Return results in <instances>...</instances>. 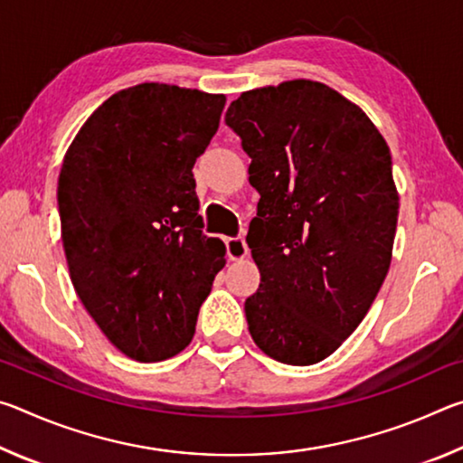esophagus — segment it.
Segmentation results:
<instances>
[{"mask_svg": "<svg viewBox=\"0 0 463 463\" xmlns=\"http://www.w3.org/2000/svg\"><path fill=\"white\" fill-rule=\"evenodd\" d=\"M226 253H229V260L231 261L245 260V257L249 255V249H247L245 239H242V237L226 239Z\"/></svg>", "mask_w": 463, "mask_h": 463, "instance_id": "esophagus-1", "label": "esophagus"}]
</instances>
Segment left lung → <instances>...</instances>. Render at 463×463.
<instances>
[{
    "label": "left lung",
    "mask_w": 463,
    "mask_h": 463,
    "mask_svg": "<svg viewBox=\"0 0 463 463\" xmlns=\"http://www.w3.org/2000/svg\"><path fill=\"white\" fill-rule=\"evenodd\" d=\"M226 124L261 195L247 232L261 273L245 300L249 333L276 362L318 364L359 326L390 269L401 200L390 148L362 108L310 80L242 91Z\"/></svg>",
    "instance_id": "obj_1"
}]
</instances>
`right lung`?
<instances>
[{"mask_svg": "<svg viewBox=\"0 0 463 463\" xmlns=\"http://www.w3.org/2000/svg\"><path fill=\"white\" fill-rule=\"evenodd\" d=\"M222 93L138 83L109 96L59 174L61 239L85 310L124 355L163 362L190 345L224 268L202 232L194 163L216 135Z\"/></svg>", "mask_w": 463, "mask_h": 463, "instance_id": "add662e5", "label": "right lung"}]
</instances>
